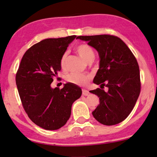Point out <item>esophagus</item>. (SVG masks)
Returning a JSON list of instances; mask_svg holds the SVG:
<instances>
[{
    "label": "esophagus",
    "instance_id": "1",
    "mask_svg": "<svg viewBox=\"0 0 157 157\" xmlns=\"http://www.w3.org/2000/svg\"><path fill=\"white\" fill-rule=\"evenodd\" d=\"M82 95H85V96H87V95H89V91H87V90L82 89Z\"/></svg>",
    "mask_w": 157,
    "mask_h": 157
}]
</instances>
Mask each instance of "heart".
Wrapping results in <instances>:
<instances>
[{
  "label": "heart",
  "instance_id": "b5f03b06",
  "mask_svg": "<svg viewBox=\"0 0 157 157\" xmlns=\"http://www.w3.org/2000/svg\"><path fill=\"white\" fill-rule=\"evenodd\" d=\"M76 52L86 62H93L95 58L94 50L87 44H79L76 47ZM66 57L67 54L64 52L60 59V66L62 69H65L66 66ZM91 77L89 75L79 73H71L66 78V81L69 83L73 84L78 86H85L91 80Z\"/></svg>",
  "mask_w": 157,
  "mask_h": 157
}]
</instances>
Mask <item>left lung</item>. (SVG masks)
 <instances>
[{"label":"left lung","instance_id":"8db88e82","mask_svg":"<svg viewBox=\"0 0 157 157\" xmlns=\"http://www.w3.org/2000/svg\"><path fill=\"white\" fill-rule=\"evenodd\" d=\"M77 39L88 42L98 50L100 68L94 79L95 84L106 86L105 92L96 89L90 92L100 98V105L93 111L94 118L105 125H113L129 115L140 92L139 66L128 46L111 34L79 36Z\"/></svg>","mask_w":157,"mask_h":157}]
</instances>
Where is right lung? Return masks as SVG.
<instances>
[{
	"label": "right lung",
	"instance_id": "1",
	"mask_svg": "<svg viewBox=\"0 0 157 157\" xmlns=\"http://www.w3.org/2000/svg\"><path fill=\"white\" fill-rule=\"evenodd\" d=\"M77 36L46 39L25 52L16 74L21 103L30 120L47 130L61 128L70 118L71 107L82 89L67 83L52 89L53 78L61 71L60 59Z\"/></svg>",
	"mask_w": 157,
	"mask_h": 157
}]
</instances>
